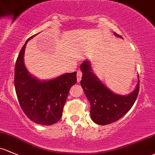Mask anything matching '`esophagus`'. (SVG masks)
Wrapping results in <instances>:
<instances>
[{
    "mask_svg": "<svg viewBox=\"0 0 155 155\" xmlns=\"http://www.w3.org/2000/svg\"><path fill=\"white\" fill-rule=\"evenodd\" d=\"M82 74H83V73H82V71H78L77 72V81H78V83H79L80 81H81Z\"/></svg>",
    "mask_w": 155,
    "mask_h": 155,
    "instance_id": "obj_1",
    "label": "esophagus"
}]
</instances>
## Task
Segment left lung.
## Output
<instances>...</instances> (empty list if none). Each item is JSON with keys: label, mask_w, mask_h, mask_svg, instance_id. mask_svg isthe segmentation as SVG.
<instances>
[{"label": "left lung", "mask_w": 155, "mask_h": 155, "mask_svg": "<svg viewBox=\"0 0 155 155\" xmlns=\"http://www.w3.org/2000/svg\"><path fill=\"white\" fill-rule=\"evenodd\" d=\"M114 35L123 38L114 32ZM83 72L81 84L90 102L91 118L98 125H107L124 117L132 107L139 92V80L136 88L127 95L111 91L91 71V64L86 60L81 65Z\"/></svg>", "instance_id": "obj_1"}]
</instances>
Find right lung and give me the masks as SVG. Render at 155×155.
<instances>
[{
  "instance_id": "add662e5",
  "label": "right lung",
  "mask_w": 155,
  "mask_h": 155,
  "mask_svg": "<svg viewBox=\"0 0 155 155\" xmlns=\"http://www.w3.org/2000/svg\"><path fill=\"white\" fill-rule=\"evenodd\" d=\"M20 51L15 67V88L18 102L26 116L35 124L49 126L61 117L69 89L77 83V72L41 81L29 74L24 65V51L28 41Z\"/></svg>"
}]
</instances>
